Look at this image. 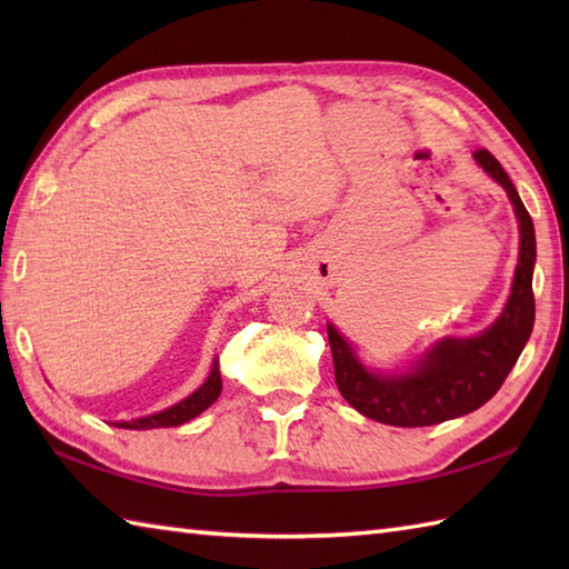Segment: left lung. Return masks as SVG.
Here are the masks:
<instances>
[{
	"label": "left lung",
	"mask_w": 569,
	"mask_h": 569,
	"mask_svg": "<svg viewBox=\"0 0 569 569\" xmlns=\"http://www.w3.org/2000/svg\"><path fill=\"white\" fill-rule=\"evenodd\" d=\"M475 161L509 192L518 229H521V251H518L511 296L499 320L477 337H465V340L445 337L430 347L428 355H422L413 369L401 373L367 369L355 355L352 345L328 325L337 389L361 416L386 422V426H438L442 420L467 416L481 408L501 389L533 332V220L501 163L487 149H477Z\"/></svg>",
	"instance_id": "left-lung-1"
}]
</instances>
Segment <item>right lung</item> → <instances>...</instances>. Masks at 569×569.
Listing matches in <instances>:
<instances>
[{
	"instance_id": "right-lung-1",
	"label": "right lung",
	"mask_w": 569,
	"mask_h": 569,
	"mask_svg": "<svg viewBox=\"0 0 569 569\" xmlns=\"http://www.w3.org/2000/svg\"><path fill=\"white\" fill-rule=\"evenodd\" d=\"M222 391V377H220V361H212V371L210 377L204 379L198 391H192L183 401L161 410V413H153L147 418H137V420H119L117 428L124 430H151V428H176L183 426V422L198 418L204 408H210L217 396Z\"/></svg>"
}]
</instances>
